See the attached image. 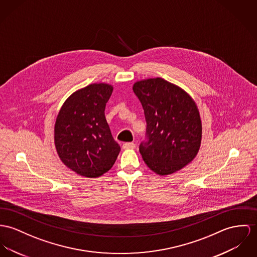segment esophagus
I'll use <instances>...</instances> for the list:
<instances>
[{
    "label": "esophagus",
    "mask_w": 257,
    "mask_h": 257,
    "mask_svg": "<svg viewBox=\"0 0 257 257\" xmlns=\"http://www.w3.org/2000/svg\"><path fill=\"white\" fill-rule=\"evenodd\" d=\"M122 148L124 150H128V149H135L136 148V145L134 143H124Z\"/></svg>",
    "instance_id": "34e87169"
}]
</instances>
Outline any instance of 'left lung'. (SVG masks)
<instances>
[{"label":"left lung","mask_w":257,"mask_h":257,"mask_svg":"<svg viewBox=\"0 0 257 257\" xmlns=\"http://www.w3.org/2000/svg\"><path fill=\"white\" fill-rule=\"evenodd\" d=\"M133 91L147 122L140 154L159 175L176 172L195 158L200 147L201 122L196 103L182 89L162 78L139 81Z\"/></svg>","instance_id":"left-lung-1"}]
</instances>
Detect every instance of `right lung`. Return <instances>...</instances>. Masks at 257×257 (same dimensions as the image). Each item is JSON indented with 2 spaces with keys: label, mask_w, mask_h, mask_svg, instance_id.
<instances>
[{
  "label": "right lung",
  "mask_w": 257,
  "mask_h": 257,
  "mask_svg": "<svg viewBox=\"0 0 257 257\" xmlns=\"http://www.w3.org/2000/svg\"><path fill=\"white\" fill-rule=\"evenodd\" d=\"M112 90L107 84H91L66 99L57 117L59 157L81 176L96 178L107 172L120 152L104 115Z\"/></svg>",
  "instance_id": "right-lung-1"
}]
</instances>
